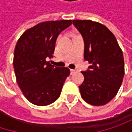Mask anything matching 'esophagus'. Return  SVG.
Listing matches in <instances>:
<instances>
[{
    "mask_svg": "<svg viewBox=\"0 0 132 132\" xmlns=\"http://www.w3.org/2000/svg\"><path fill=\"white\" fill-rule=\"evenodd\" d=\"M77 72H78L77 69H70V73H71V75H73V74H75V73Z\"/></svg>",
    "mask_w": 132,
    "mask_h": 132,
    "instance_id": "obj_1",
    "label": "esophagus"
}]
</instances>
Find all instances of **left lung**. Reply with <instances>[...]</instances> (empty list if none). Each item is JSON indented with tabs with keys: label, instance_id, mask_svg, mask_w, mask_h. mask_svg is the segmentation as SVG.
<instances>
[{
	"label": "left lung",
	"instance_id": "left-lung-1",
	"mask_svg": "<svg viewBox=\"0 0 132 132\" xmlns=\"http://www.w3.org/2000/svg\"><path fill=\"white\" fill-rule=\"evenodd\" d=\"M72 23L85 43L84 59L92 64L82 72V98L99 106L109 102L119 92L125 74L123 53L114 34L103 24L90 20H74Z\"/></svg>",
	"mask_w": 132,
	"mask_h": 132
}]
</instances>
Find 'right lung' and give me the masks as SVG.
<instances>
[{
    "label": "right lung",
    "instance_id": "obj_1",
    "mask_svg": "<svg viewBox=\"0 0 132 132\" xmlns=\"http://www.w3.org/2000/svg\"><path fill=\"white\" fill-rule=\"evenodd\" d=\"M72 23L71 20L42 22L27 29L16 42L13 61L16 82L34 105H48L60 95L70 70L53 66L46 59L53 57L58 35Z\"/></svg>",
    "mask_w": 132,
    "mask_h": 132
}]
</instances>
